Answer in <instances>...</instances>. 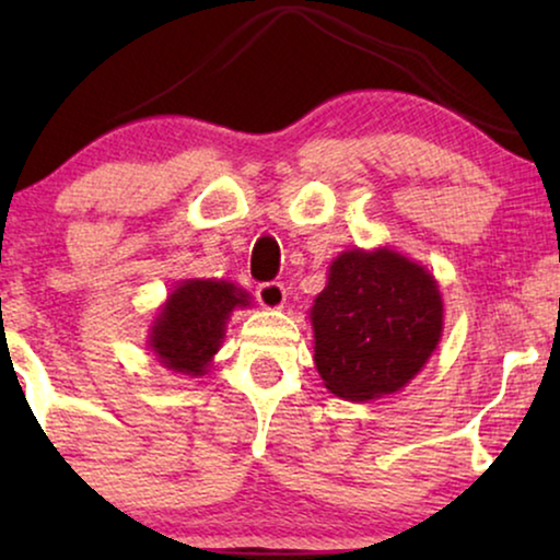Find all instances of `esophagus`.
<instances>
[{"instance_id":"obj_1","label":"esophagus","mask_w":560,"mask_h":560,"mask_svg":"<svg viewBox=\"0 0 560 560\" xmlns=\"http://www.w3.org/2000/svg\"><path fill=\"white\" fill-rule=\"evenodd\" d=\"M259 305H265V308H282V303H285V285L282 282H259L257 290H255Z\"/></svg>"}]
</instances>
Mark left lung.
<instances>
[{
	"label": "left lung",
	"mask_w": 560,
	"mask_h": 560,
	"mask_svg": "<svg viewBox=\"0 0 560 560\" xmlns=\"http://www.w3.org/2000/svg\"><path fill=\"white\" fill-rule=\"evenodd\" d=\"M316 366L343 400L397 393L433 354L443 303L431 272L393 249L343 252L311 311Z\"/></svg>",
	"instance_id": "1"
}]
</instances>
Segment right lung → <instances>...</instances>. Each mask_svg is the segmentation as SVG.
<instances>
[{
  "instance_id": "right-lung-1",
  "label": "right lung",
  "mask_w": 560,
  "mask_h": 560,
  "mask_svg": "<svg viewBox=\"0 0 560 560\" xmlns=\"http://www.w3.org/2000/svg\"><path fill=\"white\" fill-rule=\"evenodd\" d=\"M236 305H249V295L232 282H180L152 326V351L167 370L203 374V366L221 347L226 318Z\"/></svg>"
}]
</instances>
